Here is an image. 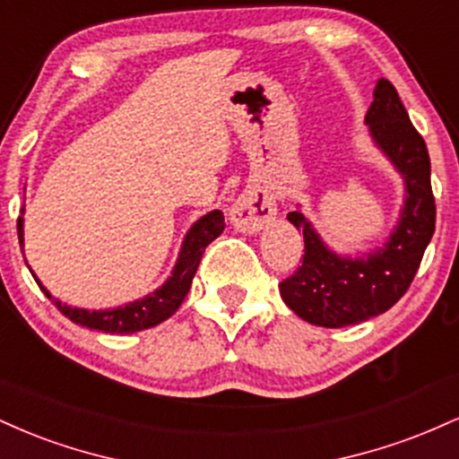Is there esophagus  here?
Masks as SVG:
<instances>
[{"label":"esophagus","instance_id":"34e87169","mask_svg":"<svg viewBox=\"0 0 459 459\" xmlns=\"http://www.w3.org/2000/svg\"><path fill=\"white\" fill-rule=\"evenodd\" d=\"M276 220V200L265 189H246L230 207V222L241 233H259Z\"/></svg>","mask_w":459,"mask_h":459}]
</instances>
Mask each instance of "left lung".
Segmentation results:
<instances>
[{
	"mask_svg": "<svg viewBox=\"0 0 459 459\" xmlns=\"http://www.w3.org/2000/svg\"><path fill=\"white\" fill-rule=\"evenodd\" d=\"M365 125L377 151L403 178L402 212L386 241L358 256L339 255L299 209L287 213L304 235V256L298 272L281 282V296L298 317L324 328L360 324L397 304L436 229L428 146L388 79H377Z\"/></svg>",
	"mask_w": 459,
	"mask_h": 459,
	"instance_id": "left-lung-1",
	"label": "left lung"
}]
</instances>
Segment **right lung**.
<instances>
[{
    "mask_svg": "<svg viewBox=\"0 0 459 459\" xmlns=\"http://www.w3.org/2000/svg\"><path fill=\"white\" fill-rule=\"evenodd\" d=\"M23 213L25 207L21 209V215L17 220V230H19V244L21 252H23ZM224 230V215L220 209L204 213L203 218H198L196 222L189 226V230L183 237L181 250H178L177 263L172 267V273L168 276V281L157 287L155 291L149 296L134 299V302L125 304V307L116 308H103V310H88V308H77L68 307V304L60 302V299L51 296L47 291V287L39 281L34 272V281L39 282L40 291L45 293L51 302L56 304L65 317H68L73 324L83 325V328L108 332V334H134V332L152 328V325L166 321L170 315L177 313V308L181 307V302L186 299L189 287H192V278L198 270V263L203 259V252L215 237L222 235Z\"/></svg>",
    "mask_w": 459,
    "mask_h": 459,
    "instance_id": "1",
    "label": "right lung"
}]
</instances>
